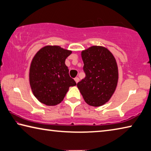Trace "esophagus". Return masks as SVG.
Wrapping results in <instances>:
<instances>
[{
	"label": "esophagus",
	"instance_id": "esophagus-1",
	"mask_svg": "<svg viewBox=\"0 0 151 151\" xmlns=\"http://www.w3.org/2000/svg\"><path fill=\"white\" fill-rule=\"evenodd\" d=\"M75 81L76 83H77L79 81V78H78V77H75Z\"/></svg>",
	"mask_w": 151,
	"mask_h": 151
}]
</instances>
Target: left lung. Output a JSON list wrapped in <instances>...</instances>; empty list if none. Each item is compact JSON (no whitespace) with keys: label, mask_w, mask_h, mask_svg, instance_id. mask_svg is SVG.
Returning a JSON list of instances; mask_svg holds the SVG:
<instances>
[{"label":"left lung","mask_w":151,"mask_h":151,"mask_svg":"<svg viewBox=\"0 0 151 151\" xmlns=\"http://www.w3.org/2000/svg\"><path fill=\"white\" fill-rule=\"evenodd\" d=\"M86 76L77 87L86 103L100 106L107 103L116 90L118 66L113 55L106 48L93 46L81 52Z\"/></svg>","instance_id":"obj_1"}]
</instances>
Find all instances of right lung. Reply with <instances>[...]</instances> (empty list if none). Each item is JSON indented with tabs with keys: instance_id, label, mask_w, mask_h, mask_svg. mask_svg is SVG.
Listing matches in <instances>:
<instances>
[{
	"instance_id": "right-lung-1",
	"label": "right lung",
	"mask_w": 151,
	"mask_h": 151,
	"mask_svg": "<svg viewBox=\"0 0 151 151\" xmlns=\"http://www.w3.org/2000/svg\"><path fill=\"white\" fill-rule=\"evenodd\" d=\"M72 51L59 46L42 47L33 57L29 70V81L35 96L47 106L61 103L70 86L76 85L70 77L65 60Z\"/></svg>"
}]
</instances>
